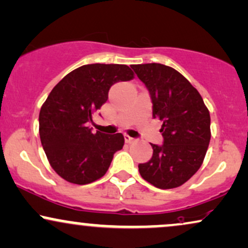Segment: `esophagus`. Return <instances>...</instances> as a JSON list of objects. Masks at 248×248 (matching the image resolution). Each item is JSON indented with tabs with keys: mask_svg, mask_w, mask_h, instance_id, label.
<instances>
[{
	"mask_svg": "<svg viewBox=\"0 0 248 248\" xmlns=\"http://www.w3.org/2000/svg\"><path fill=\"white\" fill-rule=\"evenodd\" d=\"M124 141H126L127 143H133V142H135V140H134L133 137H130L129 135H124Z\"/></svg>",
	"mask_w": 248,
	"mask_h": 248,
	"instance_id": "34e87169",
	"label": "esophagus"
}]
</instances>
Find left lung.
<instances>
[{
    "instance_id": "8db88e82",
    "label": "left lung",
    "mask_w": 248,
    "mask_h": 248,
    "mask_svg": "<svg viewBox=\"0 0 248 248\" xmlns=\"http://www.w3.org/2000/svg\"><path fill=\"white\" fill-rule=\"evenodd\" d=\"M132 68L150 92L153 116L163 122V145L151 144L153 157L140 164V174L157 188H175L203 163L211 137L209 109L199 91L172 67L145 63Z\"/></svg>"
}]
</instances>
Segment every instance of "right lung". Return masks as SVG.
<instances>
[{
    "mask_svg": "<svg viewBox=\"0 0 248 248\" xmlns=\"http://www.w3.org/2000/svg\"><path fill=\"white\" fill-rule=\"evenodd\" d=\"M134 78L126 64H85L56 84L39 113V135L52 169L65 181L91 184L105 175L124 137L92 134L88 122L116 82Z\"/></svg>",
    "mask_w": 248,
    "mask_h": 248,
    "instance_id": "1",
    "label": "right lung"
}]
</instances>
